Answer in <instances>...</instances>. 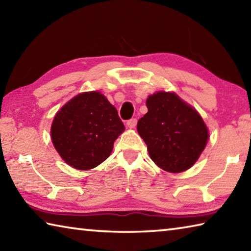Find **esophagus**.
Listing matches in <instances>:
<instances>
[{"label":"esophagus","instance_id":"obj_1","mask_svg":"<svg viewBox=\"0 0 251 251\" xmlns=\"http://www.w3.org/2000/svg\"><path fill=\"white\" fill-rule=\"evenodd\" d=\"M137 122H138V120L135 118L130 119V120L126 122V126H128V128H130V129H134L135 126H137Z\"/></svg>","mask_w":251,"mask_h":251}]
</instances>
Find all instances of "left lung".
Wrapping results in <instances>:
<instances>
[{
	"mask_svg": "<svg viewBox=\"0 0 251 251\" xmlns=\"http://www.w3.org/2000/svg\"><path fill=\"white\" fill-rule=\"evenodd\" d=\"M147 107L137 128L152 161L171 173L190 169L208 140L207 126L200 113L174 92L149 96Z\"/></svg>",
	"mask_w": 251,
	"mask_h": 251,
	"instance_id": "1",
	"label": "left lung"
}]
</instances>
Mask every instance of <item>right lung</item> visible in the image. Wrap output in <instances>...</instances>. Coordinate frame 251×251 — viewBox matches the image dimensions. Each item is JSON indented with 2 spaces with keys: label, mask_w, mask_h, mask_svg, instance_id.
I'll list each match as a JSON object with an SVG mask.
<instances>
[{
  "label": "right lung",
  "mask_w": 251,
  "mask_h": 251,
  "mask_svg": "<svg viewBox=\"0 0 251 251\" xmlns=\"http://www.w3.org/2000/svg\"><path fill=\"white\" fill-rule=\"evenodd\" d=\"M123 130L117 109L99 91H90L61 107L50 134L61 159L74 169L87 171L108 159Z\"/></svg>",
  "instance_id": "obj_1"
}]
</instances>
